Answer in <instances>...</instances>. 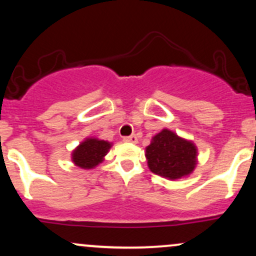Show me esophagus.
Wrapping results in <instances>:
<instances>
[{"instance_id": "34e87169", "label": "esophagus", "mask_w": 256, "mask_h": 256, "mask_svg": "<svg viewBox=\"0 0 256 256\" xmlns=\"http://www.w3.org/2000/svg\"><path fill=\"white\" fill-rule=\"evenodd\" d=\"M124 142L137 143V136H136V134H131V136H126V137H124Z\"/></svg>"}]
</instances>
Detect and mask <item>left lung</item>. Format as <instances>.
Returning <instances> with one entry per match:
<instances>
[{"instance_id": "left-lung-1", "label": "left lung", "mask_w": 256, "mask_h": 256, "mask_svg": "<svg viewBox=\"0 0 256 256\" xmlns=\"http://www.w3.org/2000/svg\"><path fill=\"white\" fill-rule=\"evenodd\" d=\"M146 158L152 173L174 180L194 171L198 162V149L192 140L164 128L146 146Z\"/></svg>"}]
</instances>
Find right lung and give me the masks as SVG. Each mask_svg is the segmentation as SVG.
Listing matches in <instances>:
<instances>
[{
    "label": "right lung",
    "instance_id": "obj_1",
    "mask_svg": "<svg viewBox=\"0 0 256 256\" xmlns=\"http://www.w3.org/2000/svg\"><path fill=\"white\" fill-rule=\"evenodd\" d=\"M112 143L98 138H86L72 152V161L80 168L90 170L104 161Z\"/></svg>",
    "mask_w": 256,
    "mask_h": 256
}]
</instances>
